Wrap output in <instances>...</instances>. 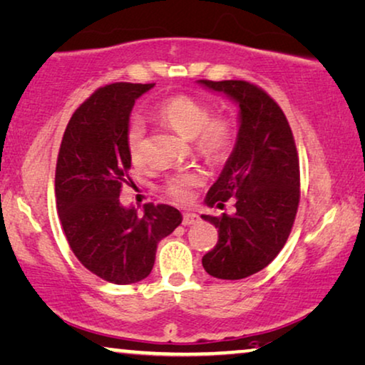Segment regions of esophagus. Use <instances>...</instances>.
<instances>
[{
  "mask_svg": "<svg viewBox=\"0 0 365 365\" xmlns=\"http://www.w3.org/2000/svg\"><path fill=\"white\" fill-rule=\"evenodd\" d=\"M199 222H200V217L197 214H190V212H184L182 214V225L184 227L194 225V223H199Z\"/></svg>",
  "mask_w": 365,
  "mask_h": 365,
  "instance_id": "34e87169",
  "label": "esophagus"
}]
</instances>
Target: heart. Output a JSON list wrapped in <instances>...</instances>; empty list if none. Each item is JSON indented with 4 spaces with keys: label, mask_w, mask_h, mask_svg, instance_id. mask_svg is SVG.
Here are the masks:
<instances>
[{
    "label": "heart",
    "mask_w": 365,
    "mask_h": 365,
    "mask_svg": "<svg viewBox=\"0 0 365 365\" xmlns=\"http://www.w3.org/2000/svg\"><path fill=\"white\" fill-rule=\"evenodd\" d=\"M158 119L179 133L182 138L192 140L195 153L209 161H222L232 150L235 140V124L227 115H212V108L204 101L189 94H175L156 108ZM145 125L140 119H132L125 132L127 153L133 163H140L145 155ZM202 182L197 171H182L170 176L163 190L178 202H186L192 189Z\"/></svg>",
    "instance_id": "obj_1"
}]
</instances>
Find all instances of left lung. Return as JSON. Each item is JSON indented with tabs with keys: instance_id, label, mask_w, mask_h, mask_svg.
<instances>
[{
	"instance_id": "left-lung-1",
	"label": "left lung",
	"mask_w": 365,
	"mask_h": 365,
	"mask_svg": "<svg viewBox=\"0 0 365 365\" xmlns=\"http://www.w3.org/2000/svg\"><path fill=\"white\" fill-rule=\"evenodd\" d=\"M199 83L240 106L237 143L205 197L218 209L235 197L237 212L202 215L218 228L202 266L217 279L238 280L264 269L289 238L300 200L299 155L287 117L264 89L243 80Z\"/></svg>"
}]
</instances>
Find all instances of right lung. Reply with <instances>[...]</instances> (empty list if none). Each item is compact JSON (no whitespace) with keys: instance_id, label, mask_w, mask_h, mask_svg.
Returning a JSON list of instances; mask_svg holds the SVG:
<instances>
[{"instance_id":"1","label":"right lung","mask_w":365,"mask_h":365,"mask_svg":"<svg viewBox=\"0 0 365 365\" xmlns=\"http://www.w3.org/2000/svg\"><path fill=\"white\" fill-rule=\"evenodd\" d=\"M155 83H112L94 91L73 112L61 138L55 195L65 237L78 261L110 284L148 276L156 246L175 232L182 215L166 204H147L143 215L119 195L132 160L125 132L135 101Z\"/></svg>"}]
</instances>
